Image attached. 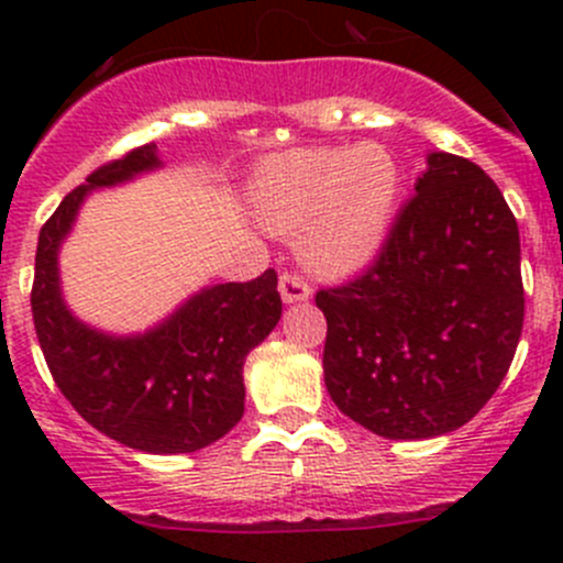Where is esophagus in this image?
Segmentation results:
<instances>
[{"label": "esophagus", "instance_id": "34e87169", "mask_svg": "<svg viewBox=\"0 0 563 563\" xmlns=\"http://www.w3.org/2000/svg\"><path fill=\"white\" fill-rule=\"evenodd\" d=\"M313 294V288H310V283L305 280L302 275H297V272H283L280 275V297L283 302H305V299Z\"/></svg>", "mask_w": 563, "mask_h": 563}]
</instances>
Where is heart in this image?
I'll use <instances>...</instances> for the list:
<instances>
[{
	"label": "heart",
	"mask_w": 563,
	"mask_h": 563,
	"mask_svg": "<svg viewBox=\"0 0 563 563\" xmlns=\"http://www.w3.org/2000/svg\"><path fill=\"white\" fill-rule=\"evenodd\" d=\"M400 187L387 146H305L261 163L247 207L272 234H297V253L310 269L351 275L387 245Z\"/></svg>",
	"instance_id": "b5f03b06"
}]
</instances>
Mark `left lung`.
<instances>
[{
    "instance_id": "obj_1",
    "label": "left lung",
    "mask_w": 563,
    "mask_h": 563,
    "mask_svg": "<svg viewBox=\"0 0 563 563\" xmlns=\"http://www.w3.org/2000/svg\"><path fill=\"white\" fill-rule=\"evenodd\" d=\"M316 305L345 417L384 439L452 433L490 400L523 332L518 220L476 163L433 152L376 261Z\"/></svg>"
}]
</instances>
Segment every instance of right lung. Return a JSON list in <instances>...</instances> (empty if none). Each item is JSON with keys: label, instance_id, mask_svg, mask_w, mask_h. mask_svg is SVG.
<instances>
[{"label": "right lung", "instance_id": "obj_1", "mask_svg": "<svg viewBox=\"0 0 563 563\" xmlns=\"http://www.w3.org/2000/svg\"><path fill=\"white\" fill-rule=\"evenodd\" d=\"M161 166L144 144L106 163L70 190L40 229L32 318L56 387L92 428L152 455L196 452L223 439L245 413L242 367L280 321L277 272L220 283L187 299L161 327L111 338L78 321L59 291L56 253L95 187Z\"/></svg>", "mask_w": 563, "mask_h": 563}]
</instances>
